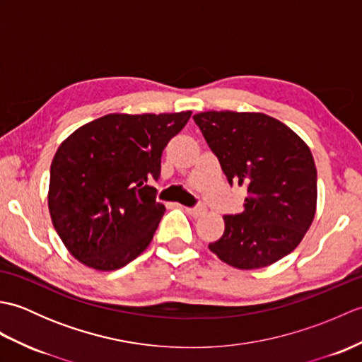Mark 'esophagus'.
<instances>
[{
	"instance_id": "obj_1",
	"label": "esophagus",
	"mask_w": 362,
	"mask_h": 362,
	"mask_svg": "<svg viewBox=\"0 0 362 362\" xmlns=\"http://www.w3.org/2000/svg\"><path fill=\"white\" fill-rule=\"evenodd\" d=\"M187 213L188 214H191V216L193 218H199V216H202V214H205V211H206V209L204 205H197V206H187Z\"/></svg>"
}]
</instances>
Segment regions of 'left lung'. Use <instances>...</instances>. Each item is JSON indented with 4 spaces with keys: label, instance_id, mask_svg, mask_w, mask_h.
<instances>
[{
    "label": "left lung",
    "instance_id": "left-lung-1",
    "mask_svg": "<svg viewBox=\"0 0 362 362\" xmlns=\"http://www.w3.org/2000/svg\"><path fill=\"white\" fill-rule=\"evenodd\" d=\"M194 122L230 185L247 189L244 210L226 214L209 247L236 269H259L286 257L316 214L317 171L306 143L264 113L202 112Z\"/></svg>",
    "mask_w": 362,
    "mask_h": 362
}]
</instances>
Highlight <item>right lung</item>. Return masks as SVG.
Returning <instances> with one entry per match:
<instances>
[{"label": "right lung", "instance_id": "right-lung-1", "mask_svg": "<svg viewBox=\"0 0 362 362\" xmlns=\"http://www.w3.org/2000/svg\"><path fill=\"white\" fill-rule=\"evenodd\" d=\"M191 112L110 113L59 146L49 171L54 228L71 255L96 271L129 264L151 244L166 209L152 180Z\"/></svg>", "mask_w": 362, "mask_h": 362}]
</instances>
